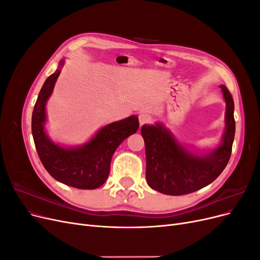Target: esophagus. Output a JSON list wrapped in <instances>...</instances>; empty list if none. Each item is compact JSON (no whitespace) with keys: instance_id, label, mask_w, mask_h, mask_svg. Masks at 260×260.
Wrapping results in <instances>:
<instances>
[{"instance_id":"1","label":"esophagus","mask_w":260,"mask_h":260,"mask_svg":"<svg viewBox=\"0 0 260 260\" xmlns=\"http://www.w3.org/2000/svg\"><path fill=\"white\" fill-rule=\"evenodd\" d=\"M151 120H152L151 116H149V115H148V114H146V113H141V114L139 115L140 125H143V124H145V123L151 122Z\"/></svg>"}]
</instances>
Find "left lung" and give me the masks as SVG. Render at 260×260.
<instances>
[{
    "instance_id": "left-lung-1",
    "label": "left lung",
    "mask_w": 260,
    "mask_h": 260,
    "mask_svg": "<svg viewBox=\"0 0 260 260\" xmlns=\"http://www.w3.org/2000/svg\"><path fill=\"white\" fill-rule=\"evenodd\" d=\"M226 104L225 131L214 151L198 156L178 143L160 123L141 128L146 152V181L154 190L167 195H184L210 184L229 162L235 135L234 102L226 86L220 85Z\"/></svg>"
}]
</instances>
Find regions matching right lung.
<instances>
[{
    "label": "right lung",
    "mask_w": 260,
    "mask_h": 260,
    "mask_svg": "<svg viewBox=\"0 0 260 260\" xmlns=\"http://www.w3.org/2000/svg\"><path fill=\"white\" fill-rule=\"evenodd\" d=\"M62 64L64 61H60V66ZM60 66L45 80L34 108L31 130L36 149L44 168L55 180L82 190H94L105 183L113 154L124 139L137 132L139 119L130 116L109 123L82 146L66 148L53 143L44 131L45 104L60 74Z\"/></svg>",
    "instance_id": "1"
}]
</instances>
